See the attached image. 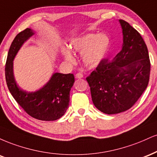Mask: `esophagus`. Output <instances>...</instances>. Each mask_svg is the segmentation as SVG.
Instances as JSON below:
<instances>
[{"mask_svg": "<svg viewBox=\"0 0 157 157\" xmlns=\"http://www.w3.org/2000/svg\"><path fill=\"white\" fill-rule=\"evenodd\" d=\"M75 78H83V74L82 73H78L75 74Z\"/></svg>", "mask_w": 157, "mask_h": 157, "instance_id": "esophagus-1", "label": "esophagus"}]
</instances>
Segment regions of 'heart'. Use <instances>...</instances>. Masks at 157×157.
Wrapping results in <instances>:
<instances>
[{
	"label": "heart",
	"instance_id": "heart-1",
	"mask_svg": "<svg viewBox=\"0 0 157 157\" xmlns=\"http://www.w3.org/2000/svg\"><path fill=\"white\" fill-rule=\"evenodd\" d=\"M109 45V40L105 34H87L75 39L71 43L72 48L82 52L83 61L88 65L98 64L106 55ZM62 54L69 62H73L75 58L67 48L62 49Z\"/></svg>",
	"mask_w": 157,
	"mask_h": 157
}]
</instances>
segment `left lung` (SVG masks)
Wrapping results in <instances>:
<instances>
[{"label": "left lung", "mask_w": 157, "mask_h": 157, "mask_svg": "<svg viewBox=\"0 0 157 157\" xmlns=\"http://www.w3.org/2000/svg\"><path fill=\"white\" fill-rule=\"evenodd\" d=\"M122 50L113 59L104 58L86 81L95 106L108 115L129 109L147 88L151 62L146 44L140 33L125 20Z\"/></svg>", "instance_id": "8db88e82"}]
</instances>
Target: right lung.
I'll list each match as a JSON object with an SVG mask.
<instances>
[{"instance_id": "obj_1", "label": "right lung", "mask_w": 157, "mask_h": 157, "mask_svg": "<svg viewBox=\"0 0 157 157\" xmlns=\"http://www.w3.org/2000/svg\"><path fill=\"white\" fill-rule=\"evenodd\" d=\"M33 34V30L27 28L12 42L5 66L6 84L13 98L28 115L40 121H56L64 115L69 106L70 91L75 82L73 74L54 73L42 89L34 93L20 89L13 75V59L23 42Z\"/></svg>"}]
</instances>
